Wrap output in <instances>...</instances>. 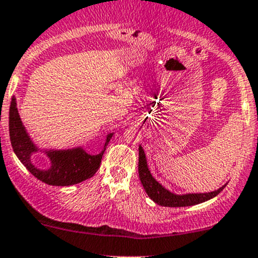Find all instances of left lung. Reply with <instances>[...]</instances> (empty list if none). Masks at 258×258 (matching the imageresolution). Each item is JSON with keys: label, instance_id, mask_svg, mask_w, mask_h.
<instances>
[{"label": "left lung", "instance_id": "8db88e82", "mask_svg": "<svg viewBox=\"0 0 258 258\" xmlns=\"http://www.w3.org/2000/svg\"><path fill=\"white\" fill-rule=\"evenodd\" d=\"M138 174H140L141 183H142L143 188H145L146 193L148 197L162 207H169V208H180V207H190V205L200 204L203 202L211 199V198L216 197L222 189L225 188L221 186L218 190L211 191V193L204 194H185V195H177L170 193L169 190L163 188L158 181L152 177L150 169L147 167V161H146V154L143 152L142 147L140 146L138 148Z\"/></svg>", "mask_w": 258, "mask_h": 258}]
</instances>
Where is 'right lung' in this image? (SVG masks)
I'll list each match as a JSON object with an SVG mask.
<instances>
[{"mask_svg":"<svg viewBox=\"0 0 258 258\" xmlns=\"http://www.w3.org/2000/svg\"><path fill=\"white\" fill-rule=\"evenodd\" d=\"M112 134L107 135L104 150L96 156H90L83 148H74L68 151H49L47 152L51 162L48 170H40L31 162V154L37 151L18 115L16 99L12 97L10 106V140L16 156L22 164L43 183L55 186H67L78 184L80 181L91 178L101 164L102 154L110 142Z\"/></svg>","mask_w":258,"mask_h":258,"instance_id":"1","label":"right lung"}]
</instances>
